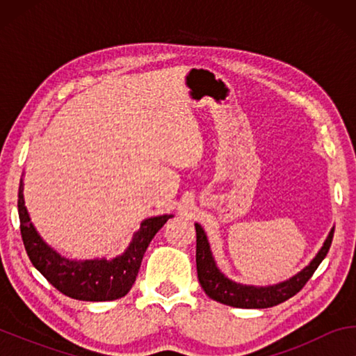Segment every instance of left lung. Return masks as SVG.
<instances>
[{"mask_svg":"<svg viewBox=\"0 0 356 356\" xmlns=\"http://www.w3.org/2000/svg\"><path fill=\"white\" fill-rule=\"evenodd\" d=\"M196 227V270H197V280L210 298L215 301H220L222 305L234 306V308H245V309H262V308H272L292 298L295 293H298L301 289L305 287L306 282L311 280L314 275L318 265L328 254L331 242H333L334 229L330 232L328 238L325 240L322 250L314 257L308 267L303 272L295 275L286 282L276 286L268 287H254V286H242L237 284L231 280H227L225 275L220 273L213 262L212 252H210L206 234H204L202 227L200 225H195Z\"/></svg>","mask_w":356,"mask_h":356,"instance_id":"8db88e82","label":"left lung"}]
</instances>
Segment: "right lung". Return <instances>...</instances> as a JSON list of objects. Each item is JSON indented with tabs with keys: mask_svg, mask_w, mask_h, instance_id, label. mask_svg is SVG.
<instances>
[{
	"mask_svg": "<svg viewBox=\"0 0 356 356\" xmlns=\"http://www.w3.org/2000/svg\"><path fill=\"white\" fill-rule=\"evenodd\" d=\"M19 216L23 245L29 261L53 287L75 300L111 301L127 295L140 272L143 256L150 240L172 215L154 216L143 221L127 251L111 262L105 259L84 262L69 261L48 248L29 222L22 186L19 190Z\"/></svg>",
	"mask_w": 356,
	"mask_h": 356,
	"instance_id": "add662e5",
	"label": "right lung"
}]
</instances>
